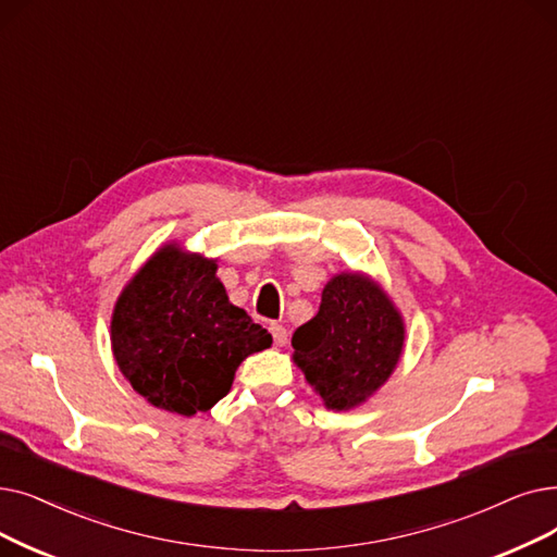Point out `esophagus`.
Here are the masks:
<instances>
[{
	"instance_id": "34e87169",
	"label": "esophagus",
	"mask_w": 557,
	"mask_h": 557,
	"mask_svg": "<svg viewBox=\"0 0 557 557\" xmlns=\"http://www.w3.org/2000/svg\"><path fill=\"white\" fill-rule=\"evenodd\" d=\"M271 334H273V342H275V346H284V344H286L288 332H286V327H284V325H280V323H271Z\"/></svg>"
}]
</instances>
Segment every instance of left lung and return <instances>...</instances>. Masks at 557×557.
<instances>
[{
	"mask_svg": "<svg viewBox=\"0 0 557 557\" xmlns=\"http://www.w3.org/2000/svg\"><path fill=\"white\" fill-rule=\"evenodd\" d=\"M294 361L327 409H352L389 380L405 346V323L380 284L334 275L319 313L294 332Z\"/></svg>",
	"mask_w": 557,
	"mask_h": 557,
	"instance_id": "obj_1",
	"label": "left lung"
}]
</instances>
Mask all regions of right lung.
I'll list each match as a JSON object with an SVG mask.
<instances>
[{"mask_svg": "<svg viewBox=\"0 0 557 557\" xmlns=\"http://www.w3.org/2000/svg\"><path fill=\"white\" fill-rule=\"evenodd\" d=\"M215 269V259L168 244L115 302L117 369L134 392L165 412H207L232 389L240 361L273 344L269 330L230 302Z\"/></svg>", "mask_w": 557, "mask_h": 557, "instance_id": "obj_1", "label": "right lung"}]
</instances>
